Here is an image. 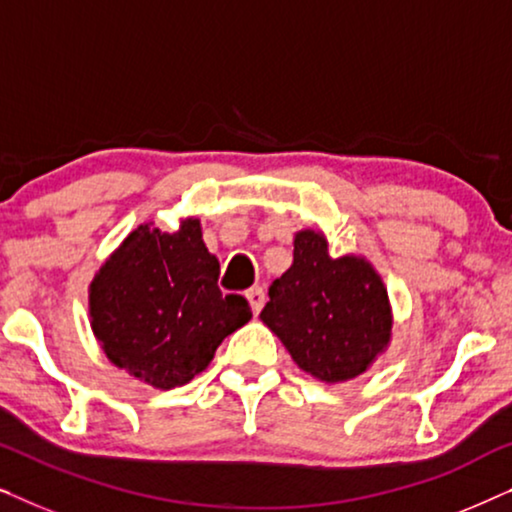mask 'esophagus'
Returning a JSON list of instances; mask_svg holds the SVG:
<instances>
[{
    "instance_id": "obj_1",
    "label": "esophagus",
    "mask_w": 512,
    "mask_h": 512,
    "mask_svg": "<svg viewBox=\"0 0 512 512\" xmlns=\"http://www.w3.org/2000/svg\"><path fill=\"white\" fill-rule=\"evenodd\" d=\"M247 300H249V305H251V310H254V314L261 312L263 305H265L263 286H254V289H249L247 291Z\"/></svg>"
}]
</instances>
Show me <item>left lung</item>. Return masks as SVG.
I'll use <instances>...</instances> for the list:
<instances>
[{
	"label": "left lung",
	"instance_id": "8db88e82",
	"mask_svg": "<svg viewBox=\"0 0 512 512\" xmlns=\"http://www.w3.org/2000/svg\"><path fill=\"white\" fill-rule=\"evenodd\" d=\"M268 296L263 324L319 380H352L387 347L391 310L380 275L363 258L328 256L324 235L314 230L296 235L293 265Z\"/></svg>",
	"mask_w": 512,
	"mask_h": 512
}]
</instances>
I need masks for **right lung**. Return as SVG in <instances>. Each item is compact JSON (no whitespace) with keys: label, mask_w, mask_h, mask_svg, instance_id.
Listing matches in <instances>:
<instances>
[{"label":"right lung","mask_w":512,"mask_h":512,"mask_svg":"<svg viewBox=\"0 0 512 512\" xmlns=\"http://www.w3.org/2000/svg\"><path fill=\"white\" fill-rule=\"evenodd\" d=\"M219 272L198 219L172 235L151 223L132 230L90 284L93 331L109 361L158 389L191 382L251 319L247 298L223 296Z\"/></svg>","instance_id":"1"}]
</instances>
